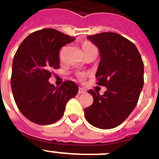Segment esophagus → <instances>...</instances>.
<instances>
[{
  "mask_svg": "<svg viewBox=\"0 0 159 159\" xmlns=\"http://www.w3.org/2000/svg\"><path fill=\"white\" fill-rule=\"evenodd\" d=\"M86 91L84 90V89H81V88H79V89H78V94H82V93H85Z\"/></svg>",
  "mask_w": 159,
  "mask_h": 159,
  "instance_id": "esophagus-1",
  "label": "esophagus"
}]
</instances>
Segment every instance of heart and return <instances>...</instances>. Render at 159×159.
<instances>
[{
	"instance_id": "heart-1",
	"label": "heart",
	"mask_w": 159,
	"mask_h": 159,
	"mask_svg": "<svg viewBox=\"0 0 159 159\" xmlns=\"http://www.w3.org/2000/svg\"><path fill=\"white\" fill-rule=\"evenodd\" d=\"M93 45H92V44H91L90 43H83V45H82V48H83V50H85V49H90V48H93ZM80 76V78H82L83 77V75H79Z\"/></svg>"
}]
</instances>
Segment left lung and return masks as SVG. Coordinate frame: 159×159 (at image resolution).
<instances>
[{
  "label": "left lung",
  "mask_w": 159,
  "mask_h": 159,
  "mask_svg": "<svg viewBox=\"0 0 159 159\" xmlns=\"http://www.w3.org/2000/svg\"><path fill=\"white\" fill-rule=\"evenodd\" d=\"M87 39L99 52L97 84L107 90L102 95L89 90L94 102L84 109V116L97 128H114L125 120L138 103L144 86V63L136 46L119 34L102 32Z\"/></svg>",
  "instance_id": "1"
}]
</instances>
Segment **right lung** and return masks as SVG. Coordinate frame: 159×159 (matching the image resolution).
Instances as JSON below:
<instances>
[{"instance_id":"obj_1","label":"right lung","mask_w":159,"mask_h":159,"mask_svg":"<svg viewBox=\"0 0 159 159\" xmlns=\"http://www.w3.org/2000/svg\"><path fill=\"white\" fill-rule=\"evenodd\" d=\"M75 38L53 29L36 31L25 39L12 63V94L20 112L41 125L59 120L67 102L78 94V86L67 81L55 87L49 82L51 69L60 67L59 51Z\"/></svg>"}]
</instances>
